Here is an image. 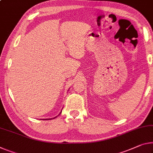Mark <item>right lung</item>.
Returning <instances> with one entry per match:
<instances>
[{
	"instance_id": "obj_1",
	"label": "right lung",
	"mask_w": 153,
	"mask_h": 153,
	"mask_svg": "<svg viewBox=\"0 0 153 153\" xmlns=\"http://www.w3.org/2000/svg\"><path fill=\"white\" fill-rule=\"evenodd\" d=\"M60 113H61V112H60ZM48 120H49V119H48Z\"/></svg>"
}]
</instances>
